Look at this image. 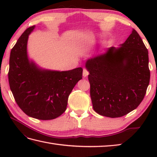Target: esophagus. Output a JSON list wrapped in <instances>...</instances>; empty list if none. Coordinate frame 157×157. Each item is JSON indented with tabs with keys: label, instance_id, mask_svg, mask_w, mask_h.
<instances>
[{
	"label": "esophagus",
	"instance_id": "1",
	"mask_svg": "<svg viewBox=\"0 0 157 157\" xmlns=\"http://www.w3.org/2000/svg\"><path fill=\"white\" fill-rule=\"evenodd\" d=\"M88 74H89V72L87 71V70H86V69H83V77H84V78L87 77L88 75Z\"/></svg>",
	"mask_w": 157,
	"mask_h": 157
}]
</instances>
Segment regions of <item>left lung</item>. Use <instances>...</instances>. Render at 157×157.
I'll return each mask as SVG.
<instances>
[{"mask_svg": "<svg viewBox=\"0 0 157 157\" xmlns=\"http://www.w3.org/2000/svg\"><path fill=\"white\" fill-rule=\"evenodd\" d=\"M85 67L93 109L99 115L120 117L142 101L151 76L148 52L134 29L119 47L90 57Z\"/></svg>", "mask_w": 157, "mask_h": 157, "instance_id": "1", "label": "left lung"}]
</instances>
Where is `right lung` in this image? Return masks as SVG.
I'll list each match as a JSON object with an SVG mask.
<instances>
[{"mask_svg": "<svg viewBox=\"0 0 157 157\" xmlns=\"http://www.w3.org/2000/svg\"><path fill=\"white\" fill-rule=\"evenodd\" d=\"M35 27L26 29L11 49L9 86L17 104L26 115L40 120L54 119L65 111L69 94L82 79L83 69H46L29 59L28 41Z\"/></svg>", "mask_w": 157, "mask_h": 157, "instance_id": "obj_1", "label": "right lung"}]
</instances>
